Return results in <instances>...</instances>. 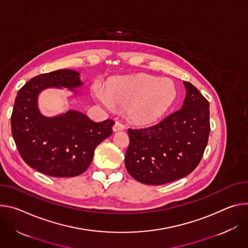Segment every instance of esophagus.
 Wrapping results in <instances>:
<instances>
[{"mask_svg":"<svg viewBox=\"0 0 248 248\" xmlns=\"http://www.w3.org/2000/svg\"><path fill=\"white\" fill-rule=\"evenodd\" d=\"M125 128H126V127H125V125H124L123 123H121V122H116V123L114 124V126H113V131H114V132L123 131Z\"/></svg>","mask_w":248,"mask_h":248,"instance_id":"1","label":"esophagus"}]
</instances>
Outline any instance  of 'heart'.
Returning a JSON list of instances; mask_svg holds the SVG:
<instances>
[{
    "label": "heart",
    "instance_id": "1",
    "mask_svg": "<svg viewBox=\"0 0 248 248\" xmlns=\"http://www.w3.org/2000/svg\"><path fill=\"white\" fill-rule=\"evenodd\" d=\"M93 94L106 107H127L129 118L139 125H149L160 119L173 104L177 92L173 81L139 74L109 81L105 92L99 88Z\"/></svg>",
    "mask_w": 248,
    "mask_h": 248
}]
</instances>
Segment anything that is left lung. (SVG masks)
Segmentation results:
<instances>
[{"instance_id": "obj_1", "label": "left lung", "mask_w": 248, "mask_h": 248, "mask_svg": "<svg viewBox=\"0 0 248 248\" xmlns=\"http://www.w3.org/2000/svg\"><path fill=\"white\" fill-rule=\"evenodd\" d=\"M182 107L159 123L128 129L130 144L125 166L137 181L162 185L182 178L199 164L208 144V100L188 81Z\"/></svg>"}]
</instances>
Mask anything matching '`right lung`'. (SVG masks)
I'll return each mask as SVG.
<instances>
[{
  "mask_svg": "<svg viewBox=\"0 0 248 248\" xmlns=\"http://www.w3.org/2000/svg\"><path fill=\"white\" fill-rule=\"evenodd\" d=\"M82 85L79 73L57 70L32 78L18 91L11 117L12 134L22 159L33 170L53 177H74L85 172L95 148L112 134L113 120L94 122L77 110L43 116L37 106L40 92L48 88Z\"/></svg>",
  "mask_w": 248,
  "mask_h": 248,
  "instance_id": "add662e5",
  "label": "right lung"
}]
</instances>
